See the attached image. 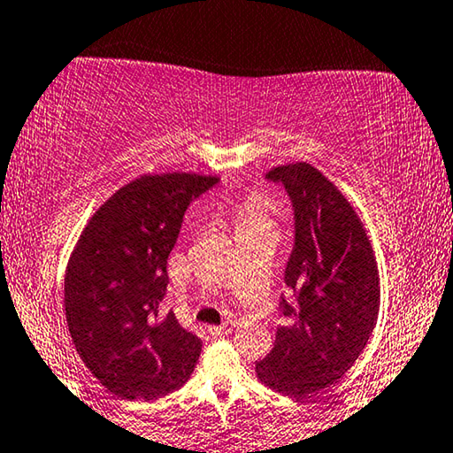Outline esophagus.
I'll return each mask as SVG.
<instances>
[{
    "label": "esophagus",
    "mask_w": 453,
    "mask_h": 453,
    "mask_svg": "<svg viewBox=\"0 0 453 453\" xmlns=\"http://www.w3.org/2000/svg\"><path fill=\"white\" fill-rule=\"evenodd\" d=\"M234 326H235V322H226V324H221V326H209L207 328V333L213 336V339H219V336H226V334H229L234 330Z\"/></svg>",
    "instance_id": "1"
}]
</instances>
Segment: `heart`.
I'll return each instance as SVG.
<instances>
[{
  "instance_id": "heart-1",
  "label": "heart",
  "mask_w": 453,
  "mask_h": 453,
  "mask_svg": "<svg viewBox=\"0 0 453 453\" xmlns=\"http://www.w3.org/2000/svg\"><path fill=\"white\" fill-rule=\"evenodd\" d=\"M271 201L266 196H250L238 207L240 229H254L260 226H269Z\"/></svg>"
}]
</instances>
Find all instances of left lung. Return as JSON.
Masks as SVG:
<instances>
[{
	"mask_svg": "<svg viewBox=\"0 0 453 453\" xmlns=\"http://www.w3.org/2000/svg\"><path fill=\"white\" fill-rule=\"evenodd\" d=\"M293 209V248L285 266L275 347L257 361L260 381L293 398L314 396L347 373L365 349L380 308L378 265L359 218L310 164L279 165Z\"/></svg>",
	"mask_w": 453,
	"mask_h": 453,
	"instance_id": "1",
	"label": "left lung"
}]
</instances>
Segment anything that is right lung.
Listing matches in <instances>:
<instances>
[{"instance_id":"right-lung-1","label":"right lung","mask_w":453,"mask_h":453,"mask_svg":"<svg viewBox=\"0 0 453 453\" xmlns=\"http://www.w3.org/2000/svg\"><path fill=\"white\" fill-rule=\"evenodd\" d=\"M219 180L172 172L117 190L81 232L65 273L73 345L100 384L125 400H154L195 372L201 339L164 314L168 257L190 203Z\"/></svg>"}]
</instances>
